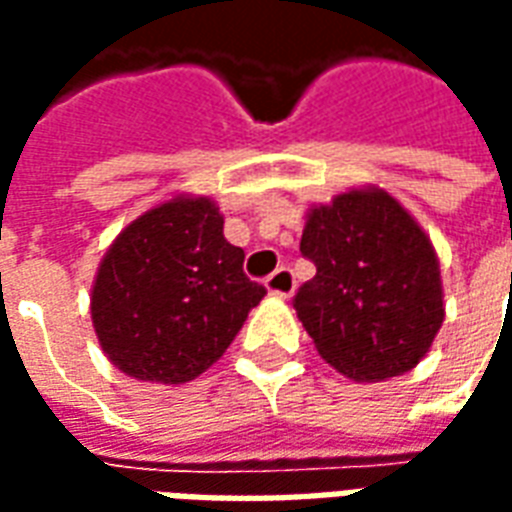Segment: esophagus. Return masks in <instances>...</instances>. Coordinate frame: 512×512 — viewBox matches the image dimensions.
<instances>
[{
	"label": "esophagus",
	"mask_w": 512,
	"mask_h": 512,
	"mask_svg": "<svg viewBox=\"0 0 512 512\" xmlns=\"http://www.w3.org/2000/svg\"><path fill=\"white\" fill-rule=\"evenodd\" d=\"M266 290L271 296H277V299H288V296H293V290H296V277H293V271H290L288 266L277 268V271L266 279Z\"/></svg>",
	"instance_id": "obj_1"
}]
</instances>
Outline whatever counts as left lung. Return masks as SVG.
I'll return each instance as SVG.
<instances>
[{"instance_id": "obj_1", "label": "left lung", "mask_w": 512, "mask_h": 512, "mask_svg": "<svg viewBox=\"0 0 512 512\" xmlns=\"http://www.w3.org/2000/svg\"><path fill=\"white\" fill-rule=\"evenodd\" d=\"M301 255L315 277L293 307L337 373L370 384L425 359L444 323L439 257L389 191L359 186L310 205Z\"/></svg>"}]
</instances>
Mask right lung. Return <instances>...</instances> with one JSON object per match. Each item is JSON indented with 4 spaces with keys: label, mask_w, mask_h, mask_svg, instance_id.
I'll use <instances>...</instances> for the list:
<instances>
[{
    "label": "right lung",
    "mask_w": 512,
    "mask_h": 512,
    "mask_svg": "<svg viewBox=\"0 0 512 512\" xmlns=\"http://www.w3.org/2000/svg\"><path fill=\"white\" fill-rule=\"evenodd\" d=\"M266 288L244 274L211 197L178 194L120 230L90 312L106 359L136 381L186 384L230 348Z\"/></svg>",
    "instance_id": "right-lung-1"
}]
</instances>
